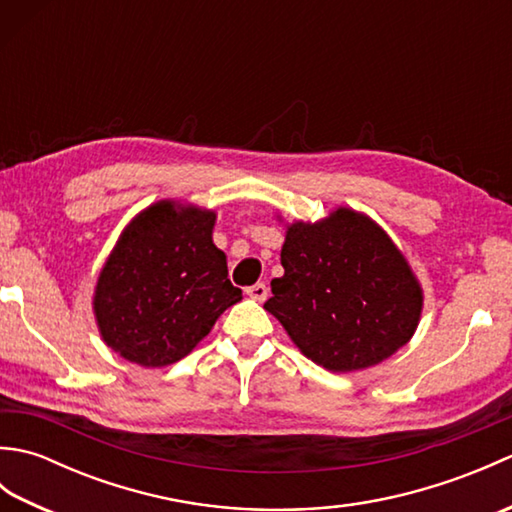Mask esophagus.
<instances>
[{
  "mask_svg": "<svg viewBox=\"0 0 512 512\" xmlns=\"http://www.w3.org/2000/svg\"><path fill=\"white\" fill-rule=\"evenodd\" d=\"M246 295L250 297V299H255V301H266V297H268V288H266V284H257L255 286H248L246 288Z\"/></svg>",
  "mask_w": 512,
  "mask_h": 512,
  "instance_id": "1",
  "label": "esophagus"
}]
</instances>
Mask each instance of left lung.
I'll return each mask as SVG.
<instances>
[{"label": "left lung", "mask_w": 512, "mask_h": 512, "mask_svg": "<svg viewBox=\"0 0 512 512\" xmlns=\"http://www.w3.org/2000/svg\"><path fill=\"white\" fill-rule=\"evenodd\" d=\"M281 266L264 308L303 356L330 372L383 363L418 328V277L383 228L350 206L288 224Z\"/></svg>", "instance_id": "8db88e82"}]
</instances>
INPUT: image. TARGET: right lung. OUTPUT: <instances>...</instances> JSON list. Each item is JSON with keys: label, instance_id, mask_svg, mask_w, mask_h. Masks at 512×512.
<instances>
[{"label": "right lung", "instance_id": "obj_1", "mask_svg": "<svg viewBox=\"0 0 512 512\" xmlns=\"http://www.w3.org/2000/svg\"><path fill=\"white\" fill-rule=\"evenodd\" d=\"M217 215L160 200L129 222L94 288L101 339L125 361L167 367L193 352L220 314L242 301L213 244Z\"/></svg>", "mask_w": 512, "mask_h": 512}]
</instances>
